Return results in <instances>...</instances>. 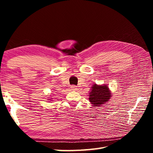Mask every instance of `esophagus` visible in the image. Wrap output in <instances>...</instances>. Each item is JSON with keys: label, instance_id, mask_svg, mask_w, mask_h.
<instances>
[{"label": "esophagus", "instance_id": "esophagus-1", "mask_svg": "<svg viewBox=\"0 0 153 153\" xmlns=\"http://www.w3.org/2000/svg\"><path fill=\"white\" fill-rule=\"evenodd\" d=\"M71 89L72 90H77V86H74V85H73V86H71Z\"/></svg>", "mask_w": 153, "mask_h": 153}]
</instances>
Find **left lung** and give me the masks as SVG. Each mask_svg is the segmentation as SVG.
<instances>
[{"mask_svg":"<svg viewBox=\"0 0 153 153\" xmlns=\"http://www.w3.org/2000/svg\"><path fill=\"white\" fill-rule=\"evenodd\" d=\"M111 97V93L107 85L98 86L94 84L90 92L89 100L92 104V107H98L108 102Z\"/></svg>","mask_w":153,"mask_h":153,"instance_id":"obj_1","label":"left lung"}]
</instances>
